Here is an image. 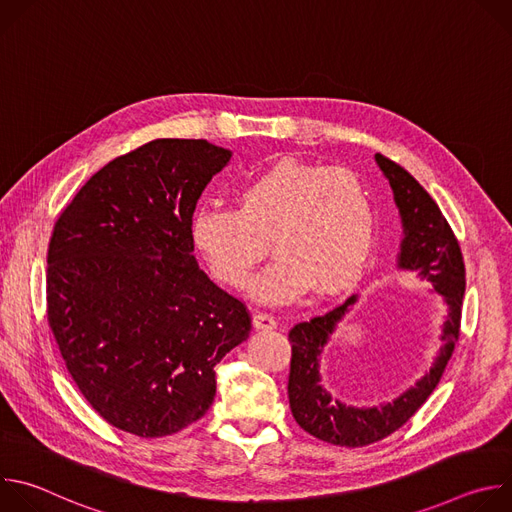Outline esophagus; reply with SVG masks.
Masks as SVG:
<instances>
[{"mask_svg": "<svg viewBox=\"0 0 512 512\" xmlns=\"http://www.w3.org/2000/svg\"><path fill=\"white\" fill-rule=\"evenodd\" d=\"M253 326L257 330H273L277 326V320L271 314H267V312H257L253 316Z\"/></svg>", "mask_w": 512, "mask_h": 512, "instance_id": "esophagus-1", "label": "esophagus"}]
</instances>
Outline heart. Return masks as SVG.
<instances>
[{
	"instance_id": "1",
	"label": "heart",
	"mask_w": 512,
	"mask_h": 512,
	"mask_svg": "<svg viewBox=\"0 0 512 512\" xmlns=\"http://www.w3.org/2000/svg\"><path fill=\"white\" fill-rule=\"evenodd\" d=\"M239 208H202L192 239L212 275L227 287L249 285L269 253L277 261L257 279L263 302H287L316 287L334 294L360 277L377 239V208L344 168L279 160L245 180Z\"/></svg>"
}]
</instances>
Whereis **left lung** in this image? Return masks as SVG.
<instances>
[{
  "label": "left lung",
  "instance_id": "1",
  "mask_svg": "<svg viewBox=\"0 0 512 512\" xmlns=\"http://www.w3.org/2000/svg\"><path fill=\"white\" fill-rule=\"evenodd\" d=\"M377 164L389 178L405 229L399 267L419 271V275L429 279L437 294L446 298L450 314L444 324V346L431 371L399 399L373 409H356L338 403L322 389L318 375V356L336 322H340L348 306L354 304V296L326 314L302 320L289 330L291 360L287 395L291 413L304 431L342 448H362L381 442L415 415L440 383L460 338L462 324L466 267L450 223L429 192L403 166L383 154H377Z\"/></svg>",
  "mask_w": 512,
  "mask_h": 512
}]
</instances>
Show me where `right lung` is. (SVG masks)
<instances>
[{
	"label": "right lung",
	"instance_id": "obj_1",
	"mask_svg": "<svg viewBox=\"0 0 512 512\" xmlns=\"http://www.w3.org/2000/svg\"><path fill=\"white\" fill-rule=\"evenodd\" d=\"M229 150L154 139L111 160L54 223L46 316L66 369L113 427L164 437L200 419L247 306L198 267L192 214Z\"/></svg>",
	"mask_w": 512,
	"mask_h": 512
}]
</instances>
